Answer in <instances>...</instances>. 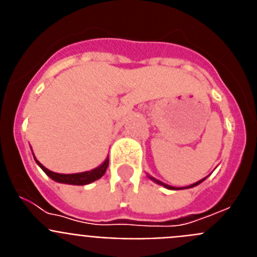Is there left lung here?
<instances>
[{
  "label": "left lung",
  "mask_w": 257,
  "mask_h": 257,
  "mask_svg": "<svg viewBox=\"0 0 257 257\" xmlns=\"http://www.w3.org/2000/svg\"><path fill=\"white\" fill-rule=\"evenodd\" d=\"M149 178L152 179V180L154 181V183H157V184H160V185H163V187L165 188H167V189H172V190H178V189H188V188H193V187H196V185H198V184H201L202 181L205 180V179H202V180H199V181H197V183H194V184H192V185H189V187H184V188H175V187H170V185H167V184H165V183H162V181H160V180H157V179H154V178H152V176H149Z\"/></svg>",
  "instance_id": "8db88e82"
}]
</instances>
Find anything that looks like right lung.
I'll return each instance as SVG.
<instances>
[{
	"label": "right lung",
	"mask_w": 257,
	"mask_h": 257,
	"mask_svg": "<svg viewBox=\"0 0 257 257\" xmlns=\"http://www.w3.org/2000/svg\"><path fill=\"white\" fill-rule=\"evenodd\" d=\"M35 157V154H33ZM36 160V157H35ZM37 165L40 166L41 169L44 170L45 174L51 178L54 181H58V183L63 184H70V185H86V184H90L92 181L100 179L104 174H105L106 169H108L109 165V158H106L103 162V165H100L96 169L91 170V171H86V172H78V174H58V172H52L50 171L49 169H46L42 163L38 162L36 160Z\"/></svg>",
	"instance_id": "add662e5"
}]
</instances>
